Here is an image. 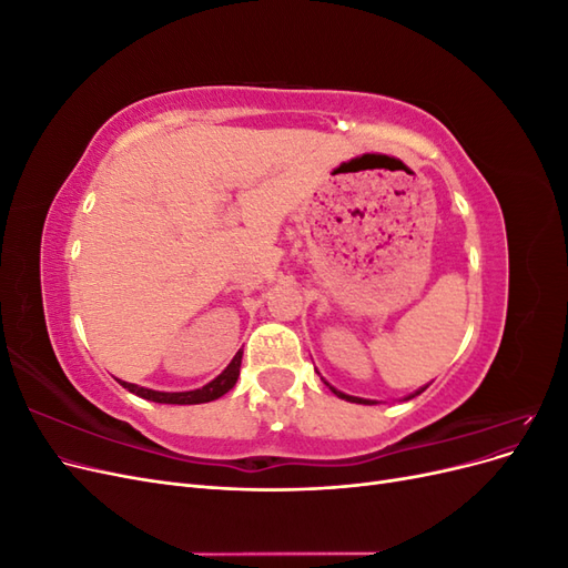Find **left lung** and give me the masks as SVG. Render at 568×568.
<instances>
[{
  "label": "left lung",
  "mask_w": 568,
  "mask_h": 568,
  "mask_svg": "<svg viewBox=\"0 0 568 568\" xmlns=\"http://www.w3.org/2000/svg\"><path fill=\"white\" fill-rule=\"evenodd\" d=\"M332 388V386H329ZM338 398H343V400H351V403H363V405H374V403H369V400H363V398H355V395H346V393H341V390H336V388H332ZM426 390V386L424 388H419V390H415L409 395V398H415V395H419V393H424Z\"/></svg>",
  "instance_id": "left-lung-1"
}]
</instances>
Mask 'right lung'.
Returning <instances> with one entry per match:
<instances>
[{"label": "right lung", "mask_w": 568, "mask_h": 568, "mask_svg": "<svg viewBox=\"0 0 568 568\" xmlns=\"http://www.w3.org/2000/svg\"><path fill=\"white\" fill-rule=\"evenodd\" d=\"M242 355L244 351H239L234 355L232 363L227 365V369L222 372L220 376H215V379L211 384H205L203 388H196V390H186V393H161V390H151V388H142V386H134V384H123L130 393L140 395V398L144 400H153V403H168V405H199V403H211V400H217L220 395H225L239 379V367H242Z\"/></svg>", "instance_id": "1"}]
</instances>
